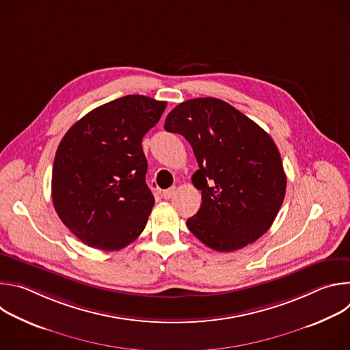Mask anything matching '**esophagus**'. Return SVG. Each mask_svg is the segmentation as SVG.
Wrapping results in <instances>:
<instances>
[{"label":"esophagus","instance_id":"1","mask_svg":"<svg viewBox=\"0 0 350 350\" xmlns=\"http://www.w3.org/2000/svg\"><path fill=\"white\" fill-rule=\"evenodd\" d=\"M176 193V188L174 187H172V188H167V189H165L163 192H162V196L165 198V199H170L173 195Z\"/></svg>","mask_w":350,"mask_h":350}]
</instances>
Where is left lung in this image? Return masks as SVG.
Here are the masks:
<instances>
[{
	"label": "left lung",
	"instance_id": "obj_1",
	"mask_svg": "<svg viewBox=\"0 0 350 350\" xmlns=\"http://www.w3.org/2000/svg\"><path fill=\"white\" fill-rule=\"evenodd\" d=\"M165 130L185 137L199 166L192 183L202 191V204L187 220L189 231L219 252L259 239L271 227L286 189L273 138L212 96L177 105L167 115Z\"/></svg>",
	"mask_w": 350,
	"mask_h": 350
}]
</instances>
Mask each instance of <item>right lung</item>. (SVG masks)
Here are the masks:
<instances>
[{
  "mask_svg": "<svg viewBox=\"0 0 350 350\" xmlns=\"http://www.w3.org/2000/svg\"><path fill=\"white\" fill-rule=\"evenodd\" d=\"M166 103L126 95L88 112L64 135L53 167V202L85 245L119 251L145 228L155 198L145 183L142 137Z\"/></svg>",
  "mask_w": 350,
  "mask_h": 350,
  "instance_id": "1",
  "label": "right lung"
}]
</instances>
